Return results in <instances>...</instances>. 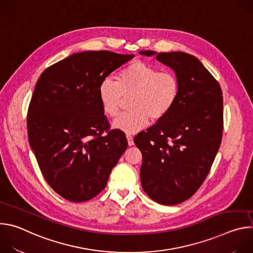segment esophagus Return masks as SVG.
I'll list each match as a JSON object with an SVG mask.
<instances>
[{
	"label": "esophagus",
	"mask_w": 253,
	"mask_h": 253,
	"mask_svg": "<svg viewBox=\"0 0 253 253\" xmlns=\"http://www.w3.org/2000/svg\"><path fill=\"white\" fill-rule=\"evenodd\" d=\"M126 137H127V140H128V145H129V146L134 145V141H133V137H132V135H131V134H127V135H126Z\"/></svg>",
	"instance_id": "obj_1"
}]
</instances>
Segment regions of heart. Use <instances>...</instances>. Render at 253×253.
Listing matches in <instances>:
<instances>
[{
    "mask_svg": "<svg viewBox=\"0 0 253 253\" xmlns=\"http://www.w3.org/2000/svg\"><path fill=\"white\" fill-rule=\"evenodd\" d=\"M180 83L173 72L162 71L142 61H134L118 72L116 81L106 78L98 87L102 110L108 117H116L123 96L131 95L130 110L113 122V127L128 134L145 128L149 118L165 117L175 105Z\"/></svg>",
    "mask_w": 253,
    "mask_h": 253,
    "instance_id": "obj_1",
    "label": "heart"
}]
</instances>
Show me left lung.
I'll return each instance as SVG.
<instances>
[{
  "label": "left lung",
  "instance_id": "8db88e82",
  "mask_svg": "<svg viewBox=\"0 0 253 253\" xmlns=\"http://www.w3.org/2000/svg\"><path fill=\"white\" fill-rule=\"evenodd\" d=\"M170 67L180 83L170 112L134 138L143 162V190L154 201L175 205L190 198L208 175L220 147L223 98L218 82L184 52L140 51Z\"/></svg>",
  "mask_w": 253,
  "mask_h": 253
}]
</instances>
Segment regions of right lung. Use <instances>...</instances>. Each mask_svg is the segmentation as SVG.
<instances>
[{
	"label": "right lung",
	"mask_w": 253,
	"mask_h": 253,
	"mask_svg": "<svg viewBox=\"0 0 253 253\" xmlns=\"http://www.w3.org/2000/svg\"><path fill=\"white\" fill-rule=\"evenodd\" d=\"M133 57L76 53L47 68L36 84L27 117L29 143L47 183L69 201L99 194L128 146L123 131L109 129L98 87Z\"/></svg>",
	"instance_id": "right-lung-1"
}]
</instances>
